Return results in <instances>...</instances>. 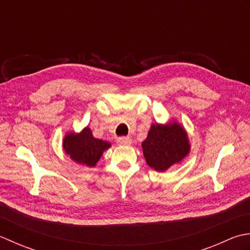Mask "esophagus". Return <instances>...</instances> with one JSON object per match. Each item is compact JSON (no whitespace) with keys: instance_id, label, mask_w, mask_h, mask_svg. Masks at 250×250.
<instances>
[{"instance_id":"34e87169","label":"esophagus","mask_w":250,"mask_h":250,"mask_svg":"<svg viewBox=\"0 0 250 250\" xmlns=\"http://www.w3.org/2000/svg\"><path fill=\"white\" fill-rule=\"evenodd\" d=\"M116 142L120 146H129L131 144V139L129 137H120V138L116 139Z\"/></svg>"}]
</instances>
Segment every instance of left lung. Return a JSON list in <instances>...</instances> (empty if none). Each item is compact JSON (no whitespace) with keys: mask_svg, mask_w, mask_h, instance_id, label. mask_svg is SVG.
<instances>
[{"mask_svg":"<svg viewBox=\"0 0 250 250\" xmlns=\"http://www.w3.org/2000/svg\"><path fill=\"white\" fill-rule=\"evenodd\" d=\"M141 146L146 164L156 171L167 170L190 152L187 131L176 121L166 125L152 124Z\"/></svg>","mask_w":250,"mask_h":250,"instance_id":"8db88e82","label":"left lung"}]
</instances>
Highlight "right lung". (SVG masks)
Listing matches in <instances>:
<instances>
[{
	"label": "right lung",
	"mask_w": 250,
	"mask_h": 250,
	"mask_svg": "<svg viewBox=\"0 0 250 250\" xmlns=\"http://www.w3.org/2000/svg\"><path fill=\"white\" fill-rule=\"evenodd\" d=\"M111 144L109 142L95 138L88 126L79 134L69 132L63 138L65 153L70 155L74 162L87 167H94L104 151L108 150Z\"/></svg>",
	"instance_id": "obj_1"
}]
</instances>
